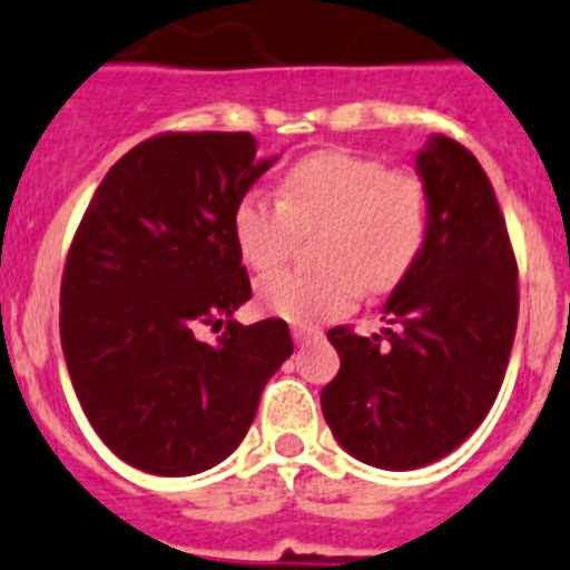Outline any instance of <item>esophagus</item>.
Segmentation results:
<instances>
[{
  "mask_svg": "<svg viewBox=\"0 0 570 570\" xmlns=\"http://www.w3.org/2000/svg\"><path fill=\"white\" fill-rule=\"evenodd\" d=\"M291 334H294V340L299 345L323 337V332H320V328H314V325H294V328H291Z\"/></svg>",
  "mask_w": 570,
  "mask_h": 570,
  "instance_id": "obj_1",
  "label": "esophagus"
}]
</instances>
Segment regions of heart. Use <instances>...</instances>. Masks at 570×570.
Wrapping results in <instances>:
<instances>
[{"mask_svg":"<svg viewBox=\"0 0 570 570\" xmlns=\"http://www.w3.org/2000/svg\"><path fill=\"white\" fill-rule=\"evenodd\" d=\"M432 207L415 173L348 149H320L294 160L279 178V202L247 193L230 230L250 271L274 274L296 233L320 230L317 274H276L259 285V303L296 325L323 323L354 308L368 288L401 285L426 247Z\"/></svg>","mask_w":570,"mask_h":570,"instance_id":"heart-1","label":"heart"}]
</instances>
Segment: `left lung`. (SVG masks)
I'll list each match as a JSON object with an SVG mask.
<instances>
[{
    "label": "left lung",
    "mask_w": 570,
    "mask_h": 570,
    "mask_svg": "<svg viewBox=\"0 0 570 570\" xmlns=\"http://www.w3.org/2000/svg\"><path fill=\"white\" fill-rule=\"evenodd\" d=\"M415 169L432 207L424 253L383 305V334L328 332L340 372L320 395L340 446L381 470H417L464 444L517 337V256L488 173L444 135Z\"/></svg>",
    "instance_id": "left-lung-1"
}]
</instances>
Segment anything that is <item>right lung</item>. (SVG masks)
<instances>
[{
	"instance_id": "add662e5",
	"label": "right lung",
	"mask_w": 570,
	"mask_h": 570,
	"mask_svg": "<svg viewBox=\"0 0 570 570\" xmlns=\"http://www.w3.org/2000/svg\"><path fill=\"white\" fill-rule=\"evenodd\" d=\"M274 160L247 132L158 135L106 173L77 227L62 354L100 441L144 473L196 475L225 461L294 352L285 320H233L250 299L233 207ZM198 324L226 332L204 344Z\"/></svg>"
}]
</instances>
